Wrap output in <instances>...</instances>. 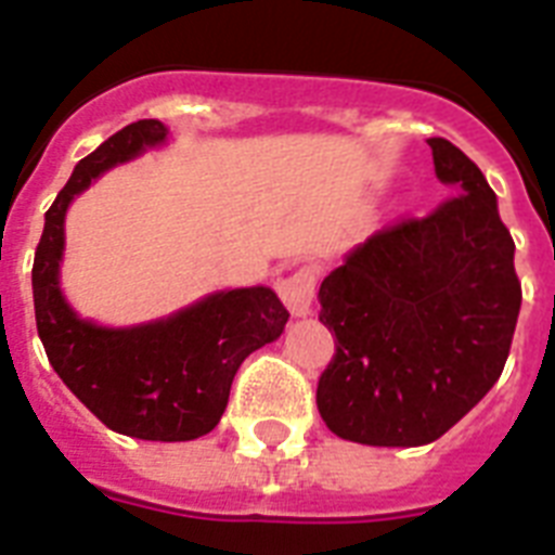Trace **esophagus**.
<instances>
[{
    "label": "esophagus",
    "instance_id": "34e87169",
    "mask_svg": "<svg viewBox=\"0 0 555 555\" xmlns=\"http://www.w3.org/2000/svg\"><path fill=\"white\" fill-rule=\"evenodd\" d=\"M317 282H320V268L317 264H302L291 276L276 282L279 296H282V302L287 305V311L294 313V317L311 313L313 296H317Z\"/></svg>",
    "mask_w": 555,
    "mask_h": 555
}]
</instances>
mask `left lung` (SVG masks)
Masks as SVG:
<instances>
[{"label": "left lung", "instance_id": "left-lung-1", "mask_svg": "<svg viewBox=\"0 0 555 555\" xmlns=\"http://www.w3.org/2000/svg\"><path fill=\"white\" fill-rule=\"evenodd\" d=\"M429 146L455 195L377 230L320 285L337 351L317 405L337 438L369 447H423L452 429L501 377L521 308L495 192L455 143Z\"/></svg>", "mask_w": 555, "mask_h": 555}]
</instances>
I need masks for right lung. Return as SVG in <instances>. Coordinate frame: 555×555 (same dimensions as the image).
I'll use <instances>...</instances> for the list:
<instances>
[{"label": "right lung", "instance_id": "1", "mask_svg": "<svg viewBox=\"0 0 555 555\" xmlns=\"http://www.w3.org/2000/svg\"><path fill=\"white\" fill-rule=\"evenodd\" d=\"M164 138L167 126L138 120L74 167L46 212L30 285L48 363L77 400L112 431L172 443L216 429L238 365L273 343L291 313L270 287L221 291L138 328H100L65 302L60 291L65 209L106 169L138 158Z\"/></svg>", "mask_w": 555, "mask_h": 555}]
</instances>
